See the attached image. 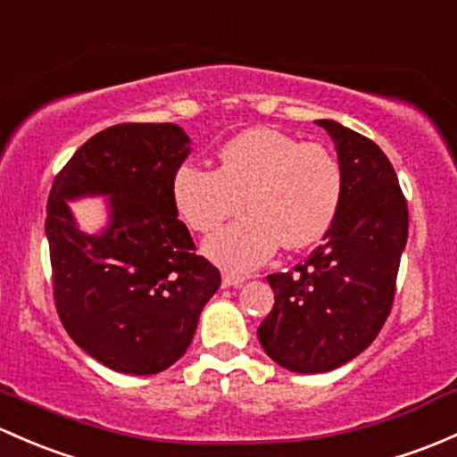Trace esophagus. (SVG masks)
Returning <instances> with one entry per match:
<instances>
[{"label":"esophagus","mask_w":457,"mask_h":457,"mask_svg":"<svg viewBox=\"0 0 457 457\" xmlns=\"http://www.w3.org/2000/svg\"><path fill=\"white\" fill-rule=\"evenodd\" d=\"M245 280H247V278L238 276V273H232V271L223 273V287H241Z\"/></svg>","instance_id":"obj_1"}]
</instances>
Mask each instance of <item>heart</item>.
<instances>
[{"label": "heart", "instance_id": "1", "mask_svg": "<svg viewBox=\"0 0 457 457\" xmlns=\"http://www.w3.org/2000/svg\"><path fill=\"white\" fill-rule=\"evenodd\" d=\"M344 184V168L328 146L258 127L220 146L219 168L192 162L177 168L172 199L196 232H212L247 199L252 212L205 243L219 265L247 271L280 243L287 249L320 243L337 220Z\"/></svg>", "mask_w": 457, "mask_h": 457}]
</instances>
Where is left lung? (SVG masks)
I'll list each match as a JSON object with an SVG mask.
<instances>
[{
  "label": "left lung",
  "mask_w": 457,
  "mask_h": 457,
  "mask_svg": "<svg viewBox=\"0 0 457 457\" xmlns=\"http://www.w3.org/2000/svg\"><path fill=\"white\" fill-rule=\"evenodd\" d=\"M328 131L344 168V201L324 243L291 271L267 276L273 309L258 328L269 357L300 374L328 372L381 333L407 243V201L386 153L333 120Z\"/></svg>",
  "instance_id": "1"
}]
</instances>
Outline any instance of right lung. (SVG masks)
<instances>
[{"label":"right lung","mask_w":457,"mask_h":457,"mask_svg":"<svg viewBox=\"0 0 457 457\" xmlns=\"http://www.w3.org/2000/svg\"><path fill=\"white\" fill-rule=\"evenodd\" d=\"M177 124L122 122L89 137L47 199L52 295L65 330L115 372L157 374L195 337L220 273L177 219L172 177L190 153ZM109 194L112 225L80 235L65 198Z\"/></svg>","instance_id":"obj_1"}]
</instances>
